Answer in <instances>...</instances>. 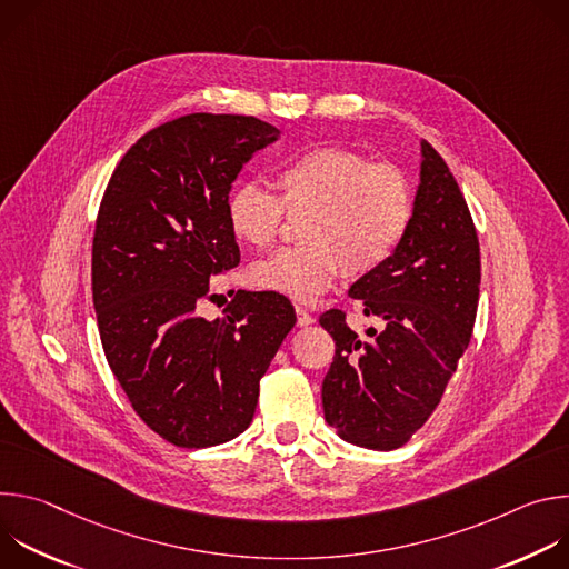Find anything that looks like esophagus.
I'll return each instance as SVG.
<instances>
[{"mask_svg": "<svg viewBox=\"0 0 569 569\" xmlns=\"http://www.w3.org/2000/svg\"><path fill=\"white\" fill-rule=\"evenodd\" d=\"M295 310H297V327H310V323H315V317L306 308L297 306Z\"/></svg>", "mask_w": 569, "mask_h": 569, "instance_id": "esophagus-1", "label": "esophagus"}]
</instances>
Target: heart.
I'll return each instance as SVG.
<instances>
[{
	"label": "heart",
	"mask_w": 569,
	"mask_h": 569,
	"mask_svg": "<svg viewBox=\"0 0 569 569\" xmlns=\"http://www.w3.org/2000/svg\"><path fill=\"white\" fill-rule=\"evenodd\" d=\"M277 196L257 184L236 187L224 216L246 246L270 248L288 216H306V248L281 250L250 268L254 288L312 303L333 288L342 268L362 277L400 246L415 216V191L400 169L345 148H315L288 159L274 176Z\"/></svg>",
	"instance_id": "1"
}]
</instances>
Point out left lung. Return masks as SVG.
<instances>
[{
    "instance_id": "8db88e82",
    "label": "left lung",
    "mask_w": 569,
    "mask_h": 569,
    "mask_svg": "<svg viewBox=\"0 0 569 569\" xmlns=\"http://www.w3.org/2000/svg\"><path fill=\"white\" fill-rule=\"evenodd\" d=\"M479 240L441 154L421 141L412 224L396 252L349 290L385 329L360 340L342 310L319 323L336 340L321 382L323 419L371 450H396L430 419L463 356L479 301Z\"/></svg>"
}]
</instances>
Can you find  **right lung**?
Here are the masks:
<instances>
[{
	"label": "right lung",
	"instance_id": "1",
	"mask_svg": "<svg viewBox=\"0 0 569 569\" xmlns=\"http://www.w3.org/2000/svg\"><path fill=\"white\" fill-rule=\"evenodd\" d=\"M240 114H187L146 132L106 189L92 246L103 351L143 423L180 448L248 430L259 382L292 331V303L238 290L224 317L198 306L240 252L224 202L240 169L279 139Z\"/></svg>",
	"mask_w": 569,
	"mask_h": 569
}]
</instances>
